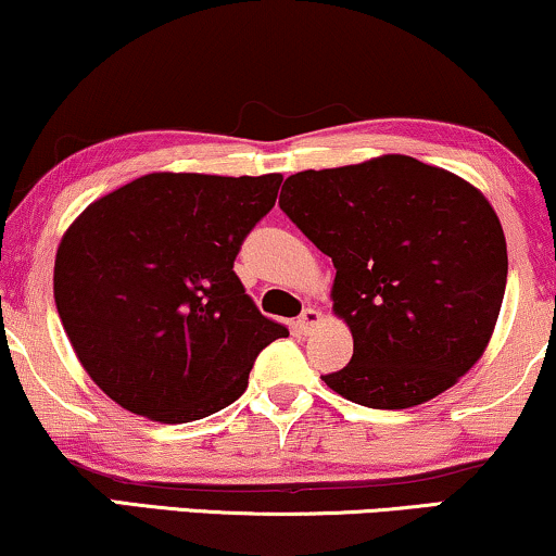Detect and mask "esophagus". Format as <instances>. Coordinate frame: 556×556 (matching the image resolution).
I'll use <instances>...</instances> for the list:
<instances>
[{"instance_id": "34e87169", "label": "esophagus", "mask_w": 556, "mask_h": 556, "mask_svg": "<svg viewBox=\"0 0 556 556\" xmlns=\"http://www.w3.org/2000/svg\"><path fill=\"white\" fill-rule=\"evenodd\" d=\"M323 320V313L315 311V307H307V311H302V315L298 318V328L302 333H311L315 326H320Z\"/></svg>"}]
</instances>
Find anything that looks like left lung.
Masks as SVG:
<instances>
[{
  "mask_svg": "<svg viewBox=\"0 0 556 556\" xmlns=\"http://www.w3.org/2000/svg\"><path fill=\"white\" fill-rule=\"evenodd\" d=\"M279 207L336 266L333 313L354 356L323 377L341 397L403 410L480 362L501 313L508 249L480 189L388 153L292 174Z\"/></svg>",
  "mask_w": 556,
  "mask_h": 556,
  "instance_id": "obj_1",
  "label": "left lung"
}]
</instances>
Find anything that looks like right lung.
Returning <instances> with one entry per match:
<instances>
[{"mask_svg":"<svg viewBox=\"0 0 556 556\" xmlns=\"http://www.w3.org/2000/svg\"><path fill=\"white\" fill-rule=\"evenodd\" d=\"M282 174L153 172L100 197L63 233L53 298L76 359L104 395L159 424H189L249 388L287 328L236 277L243 238Z\"/></svg>","mask_w":556,"mask_h":556,"instance_id":"1","label":"right lung"}]
</instances>
